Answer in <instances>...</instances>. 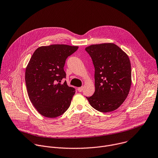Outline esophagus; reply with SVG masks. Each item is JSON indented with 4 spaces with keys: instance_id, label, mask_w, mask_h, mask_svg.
Listing matches in <instances>:
<instances>
[{
    "instance_id": "1",
    "label": "esophagus",
    "mask_w": 158,
    "mask_h": 158,
    "mask_svg": "<svg viewBox=\"0 0 158 158\" xmlns=\"http://www.w3.org/2000/svg\"><path fill=\"white\" fill-rule=\"evenodd\" d=\"M83 87H79V88H78V91L79 92H81V91H83Z\"/></svg>"
}]
</instances>
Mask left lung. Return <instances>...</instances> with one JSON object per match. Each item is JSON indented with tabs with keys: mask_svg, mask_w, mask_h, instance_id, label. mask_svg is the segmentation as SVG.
Masks as SVG:
<instances>
[{
	"mask_svg": "<svg viewBox=\"0 0 158 158\" xmlns=\"http://www.w3.org/2000/svg\"><path fill=\"white\" fill-rule=\"evenodd\" d=\"M94 67L95 91L86 97L90 105L102 113L118 109L127 98L131 85V63L128 55L113 43L85 48Z\"/></svg>",
	"mask_w": 158,
	"mask_h": 158,
	"instance_id": "left-lung-1",
	"label": "left lung"
}]
</instances>
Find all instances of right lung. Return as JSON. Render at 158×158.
Returning <instances> with one entry per match:
<instances>
[{"mask_svg":"<svg viewBox=\"0 0 158 158\" xmlns=\"http://www.w3.org/2000/svg\"><path fill=\"white\" fill-rule=\"evenodd\" d=\"M78 46L54 44L36 49L25 69V83L30 102L42 116L54 118L69 108L75 89L61 80L67 57Z\"/></svg>","mask_w":158,"mask_h":158,"instance_id":"1","label":"right lung"}]
</instances>
